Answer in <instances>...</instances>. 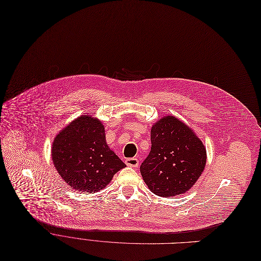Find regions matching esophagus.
<instances>
[{
    "instance_id": "esophagus-1",
    "label": "esophagus",
    "mask_w": 261,
    "mask_h": 261,
    "mask_svg": "<svg viewBox=\"0 0 261 261\" xmlns=\"http://www.w3.org/2000/svg\"><path fill=\"white\" fill-rule=\"evenodd\" d=\"M126 164H127V166H129V167H134V168L139 167V159H136V158L127 159Z\"/></svg>"
}]
</instances>
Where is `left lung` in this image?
Wrapping results in <instances>:
<instances>
[{
    "label": "left lung",
    "mask_w": 261,
    "mask_h": 261,
    "mask_svg": "<svg viewBox=\"0 0 261 261\" xmlns=\"http://www.w3.org/2000/svg\"><path fill=\"white\" fill-rule=\"evenodd\" d=\"M206 164V148L196 133L174 116L151 128V150L141 165L144 182L160 197L185 194L198 181Z\"/></svg>",
    "instance_id": "8db88e82"
}]
</instances>
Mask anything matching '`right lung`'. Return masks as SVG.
<instances>
[{
    "mask_svg": "<svg viewBox=\"0 0 261 261\" xmlns=\"http://www.w3.org/2000/svg\"><path fill=\"white\" fill-rule=\"evenodd\" d=\"M51 160L68 186L88 194L106 188L126 167L109 148L102 122L90 115L79 116L56 135Z\"/></svg>",
    "mask_w": 261,
    "mask_h": 261,
    "instance_id": "obj_1",
    "label": "right lung"
}]
</instances>
